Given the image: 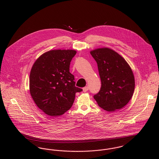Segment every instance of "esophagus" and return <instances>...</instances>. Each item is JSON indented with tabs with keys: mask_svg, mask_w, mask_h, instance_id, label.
Returning a JSON list of instances; mask_svg holds the SVG:
<instances>
[{
	"mask_svg": "<svg viewBox=\"0 0 159 159\" xmlns=\"http://www.w3.org/2000/svg\"><path fill=\"white\" fill-rule=\"evenodd\" d=\"M88 89H89V88H88V86H86V87H84V88H83V92H87V91H88Z\"/></svg>",
	"mask_w": 159,
	"mask_h": 159,
	"instance_id": "esophagus-1",
	"label": "esophagus"
}]
</instances>
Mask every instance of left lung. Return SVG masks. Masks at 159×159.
Wrapping results in <instances>:
<instances>
[{
    "label": "left lung",
    "instance_id": "obj_1",
    "mask_svg": "<svg viewBox=\"0 0 159 159\" xmlns=\"http://www.w3.org/2000/svg\"><path fill=\"white\" fill-rule=\"evenodd\" d=\"M91 54L97 63L102 86L93 95L102 109L114 112L125 107L132 98L135 89V78L127 61L109 48H97Z\"/></svg>",
    "mask_w": 159,
    "mask_h": 159
}]
</instances>
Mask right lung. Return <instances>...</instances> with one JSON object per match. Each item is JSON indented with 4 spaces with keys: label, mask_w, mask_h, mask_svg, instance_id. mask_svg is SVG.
<instances>
[{
    "label": "right lung",
    "mask_w": 159,
    "mask_h": 159,
    "mask_svg": "<svg viewBox=\"0 0 159 159\" xmlns=\"http://www.w3.org/2000/svg\"><path fill=\"white\" fill-rule=\"evenodd\" d=\"M76 51L55 49L42 54L34 62L30 73L29 91L37 106L52 117L62 115L71 107L76 92L70 64Z\"/></svg>",
    "instance_id": "right-lung-1"
}]
</instances>
